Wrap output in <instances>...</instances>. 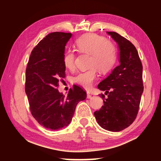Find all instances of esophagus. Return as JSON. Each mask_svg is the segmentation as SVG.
Segmentation results:
<instances>
[{
    "mask_svg": "<svg viewBox=\"0 0 161 161\" xmlns=\"http://www.w3.org/2000/svg\"><path fill=\"white\" fill-rule=\"evenodd\" d=\"M86 97L88 99H91L92 98V94L89 93V92H86Z\"/></svg>",
    "mask_w": 161,
    "mask_h": 161,
    "instance_id": "34e87169",
    "label": "esophagus"
}]
</instances>
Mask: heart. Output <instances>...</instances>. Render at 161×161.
Returning <instances> with one entry per match:
<instances>
[{"label":"heart","instance_id":"obj_1","mask_svg":"<svg viewBox=\"0 0 161 161\" xmlns=\"http://www.w3.org/2000/svg\"><path fill=\"white\" fill-rule=\"evenodd\" d=\"M75 45L79 52L90 54L89 67L92 68L75 75L73 82L89 89L97 77V70L102 74H106L114 66L117 59L116 46L106 37L95 33L81 35L76 40ZM75 52L70 50L65 52L63 55L65 67L73 70L75 67Z\"/></svg>","mask_w":161,"mask_h":161}]
</instances>
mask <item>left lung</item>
I'll return each instance as SVG.
<instances>
[{"mask_svg":"<svg viewBox=\"0 0 161 161\" xmlns=\"http://www.w3.org/2000/svg\"><path fill=\"white\" fill-rule=\"evenodd\" d=\"M107 33L118 43L121 64L98 85L108 97L99 94L103 106L95 111L94 116L103 129L120 131L137 116L143 92V66L137 50L129 40L116 32Z\"/></svg>","mask_w":161,"mask_h":161,"instance_id":"8db88e82","label":"left lung"}]
</instances>
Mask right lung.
<instances>
[{
  "mask_svg": "<svg viewBox=\"0 0 161 161\" xmlns=\"http://www.w3.org/2000/svg\"><path fill=\"white\" fill-rule=\"evenodd\" d=\"M72 34H48L32 50L26 67L25 93L32 116L50 130L67 126L76 106L86 98V92L74 84L67 96L59 93V81L65 77L64 49Z\"/></svg>",
  "mask_w": 161,
  "mask_h": 161,
  "instance_id": "add662e5",
  "label": "right lung"
}]
</instances>
